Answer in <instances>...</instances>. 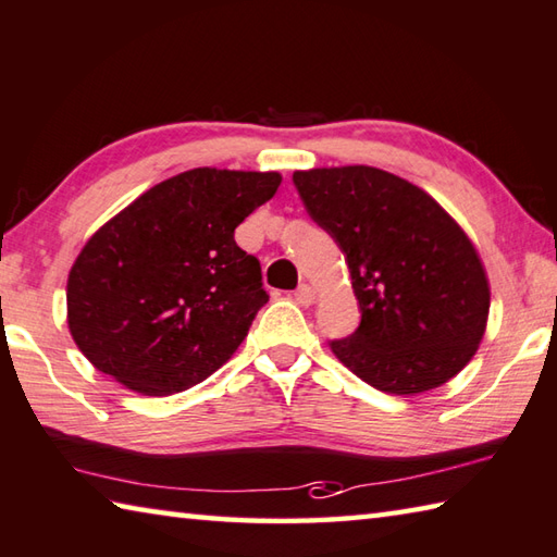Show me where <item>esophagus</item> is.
I'll use <instances>...</instances> for the list:
<instances>
[{"mask_svg":"<svg viewBox=\"0 0 557 557\" xmlns=\"http://www.w3.org/2000/svg\"><path fill=\"white\" fill-rule=\"evenodd\" d=\"M313 299H317V292H313L311 285H301L297 292H295V301L301 307H309L313 305Z\"/></svg>","mask_w":557,"mask_h":557,"instance_id":"1","label":"esophagus"}]
</instances>
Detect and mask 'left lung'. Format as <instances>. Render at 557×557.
<instances>
[{"label": "left lung", "instance_id": "8db88e82", "mask_svg": "<svg viewBox=\"0 0 557 557\" xmlns=\"http://www.w3.org/2000/svg\"><path fill=\"white\" fill-rule=\"evenodd\" d=\"M309 216L346 256L360 326L331 350L387 394L441 387L487 329L490 282L472 240L421 187L370 165L292 175Z\"/></svg>", "mask_w": 557, "mask_h": 557}]
</instances>
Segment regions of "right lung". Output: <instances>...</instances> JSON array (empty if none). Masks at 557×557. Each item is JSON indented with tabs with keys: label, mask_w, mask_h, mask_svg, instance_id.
Returning <instances> with one entry per match:
<instances>
[{
	"label": "right lung",
	"mask_w": 557,
	"mask_h": 557,
	"mask_svg": "<svg viewBox=\"0 0 557 557\" xmlns=\"http://www.w3.org/2000/svg\"><path fill=\"white\" fill-rule=\"evenodd\" d=\"M280 182L195 168L109 219L67 275V326L85 358L148 397L214 375L268 301L260 262L234 231Z\"/></svg>",
	"instance_id": "right-lung-1"
}]
</instances>
